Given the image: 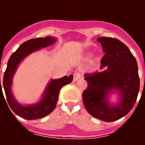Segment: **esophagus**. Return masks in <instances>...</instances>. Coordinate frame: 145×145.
<instances>
[{
    "label": "esophagus",
    "instance_id": "esophagus-1",
    "mask_svg": "<svg viewBox=\"0 0 145 145\" xmlns=\"http://www.w3.org/2000/svg\"><path fill=\"white\" fill-rule=\"evenodd\" d=\"M80 77H81V75H80V72H76L73 75V80L74 81H77L79 78H80Z\"/></svg>",
    "mask_w": 145,
    "mask_h": 145
}]
</instances>
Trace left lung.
I'll return each instance as SVG.
<instances>
[{"label": "left lung", "mask_w": 145, "mask_h": 145, "mask_svg": "<svg viewBox=\"0 0 145 145\" xmlns=\"http://www.w3.org/2000/svg\"><path fill=\"white\" fill-rule=\"evenodd\" d=\"M105 53L101 60V71L85 74L88 86L82 97L84 106L96 118L112 122L126 116L133 108L139 91L138 65L130 50L119 40L97 38ZM117 93L116 103L109 96Z\"/></svg>", "instance_id": "left-lung-1"}]
</instances>
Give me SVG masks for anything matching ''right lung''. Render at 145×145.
Segmentation results:
<instances>
[{
    "label": "right lung",
    "instance_id": "1",
    "mask_svg": "<svg viewBox=\"0 0 145 145\" xmlns=\"http://www.w3.org/2000/svg\"><path fill=\"white\" fill-rule=\"evenodd\" d=\"M56 41H57L56 38L50 36L46 38H37L30 39L23 43L16 49V52L11 55L8 59L7 67L3 75L2 85H3V88L8 105L11 107L13 112L20 117L27 120H35L48 116L56 107L59 99V93L62 86L70 84L72 81L73 79L72 75H70L69 77L65 75L59 79H52L46 86V88L42 94L41 99H40V101L33 105H21L16 101L15 97L13 95L11 91L13 77L22 60L30 54L37 52L43 48L49 46L51 45L54 44ZM1 92L3 93L0 77V93Z\"/></svg>",
    "mask_w": 145,
    "mask_h": 145
}]
</instances>
